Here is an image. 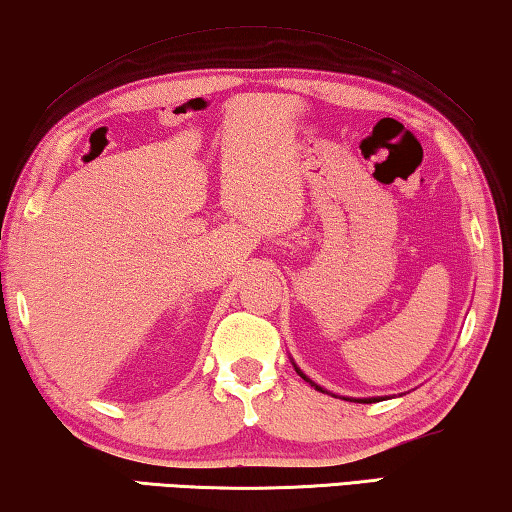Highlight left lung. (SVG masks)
<instances>
[{"mask_svg":"<svg viewBox=\"0 0 512 512\" xmlns=\"http://www.w3.org/2000/svg\"><path fill=\"white\" fill-rule=\"evenodd\" d=\"M293 366H295V371H297V375H300L302 377V380H306V382H309L311 384V387H316V391H322V393H329V396H334L336 398V393H332V391H327V389H322L320 387V384H316V382H313L311 380V377H306L302 371H300V366H297L295 364V361H293ZM343 400H357V403H375V400H382V398H348V396H343Z\"/></svg>","mask_w":512,"mask_h":512,"instance_id":"1","label":"left lung"}]
</instances>
